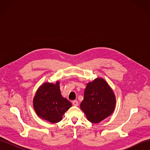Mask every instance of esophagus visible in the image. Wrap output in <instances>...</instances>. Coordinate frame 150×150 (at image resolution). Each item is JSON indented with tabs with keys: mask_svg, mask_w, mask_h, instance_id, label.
<instances>
[{
	"mask_svg": "<svg viewBox=\"0 0 150 150\" xmlns=\"http://www.w3.org/2000/svg\"><path fill=\"white\" fill-rule=\"evenodd\" d=\"M72 104H73V105L75 106H78V104H79V103H78V101H77V100L72 101Z\"/></svg>",
	"mask_w": 150,
	"mask_h": 150,
	"instance_id": "1",
	"label": "esophagus"
}]
</instances>
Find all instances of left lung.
<instances>
[{"label": "left lung", "mask_w": 150, "mask_h": 150, "mask_svg": "<svg viewBox=\"0 0 150 150\" xmlns=\"http://www.w3.org/2000/svg\"><path fill=\"white\" fill-rule=\"evenodd\" d=\"M115 104V94L110 86L103 79L96 78L88 83L80 107L90 122L98 123L112 114Z\"/></svg>", "instance_id": "8db88e82"}]
</instances>
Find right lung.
<instances>
[{"mask_svg": "<svg viewBox=\"0 0 150 150\" xmlns=\"http://www.w3.org/2000/svg\"><path fill=\"white\" fill-rule=\"evenodd\" d=\"M36 114L52 123L59 122L64 112L72 104L61 94L59 82L56 84L46 83L36 92L33 101Z\"/></svg>", "mask_w": 150, "mask_h": 150, "instance_id": "right-lung-1", "label": "right lung"}]
</instances>
